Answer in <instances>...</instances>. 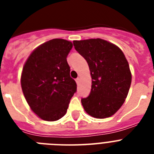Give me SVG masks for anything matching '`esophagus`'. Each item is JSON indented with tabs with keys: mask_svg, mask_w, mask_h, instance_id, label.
<instances>
[{
	"mask_svg": "<svg viewBox=\"0 0 154 154\" xmlns=\"http://www.w3.org/2000/svg\"><path fill=\"white\" fill-rule=\"evenodd\" d=\"M79 81H80V79L79 78H77L75 79V82H76V83H77V84L79 83Z\"/></svg>",
	"mask_w": 154,
	"mask_h": 154,
	"instance_id": "esophagus-1",
	"label": "esophagus"
}]
</instances>
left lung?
<instances>
[{
	"instance_id": "1",
	"label": "left lung",
	"mask_w": 154,
	"mask_h": 154,
	"mask_svg": "<svg viewBox=\"0 0 154 154\" xmlns=\"http://www.w3.org/2000/svg\"><path fill=\"white\" fill-rule=\"evenodd\" d=\"M75 50L86 60L92 77L89 96L81 99L84 109L98 119L109 117L125 102L131 72L120 48L103 39L74 41Z\"/></svg>"
}]
</instances>
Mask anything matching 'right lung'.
<instances>
[{
	"instance_id": "obj_1",
	"label": "right lung",
	"mask_w": 154,
	"mask_h": 154,
	"mask_svg": "<svg viewBox=\"0 0 154 154\" xmlns=\"http://www.w3.org/2000/svg\"><path fill=\"white\" fill-rule=\"evenodd\" d=\"M72 48V43L64 39L48 41L34 50L23 67L24 96L31 110L44 120L64 116L76 92L66 59Z\"/></svg>"
}]
</instances>
